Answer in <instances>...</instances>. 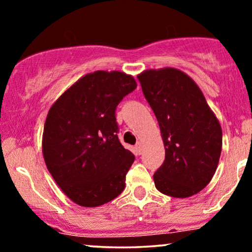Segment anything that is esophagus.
Instances as JSON below:
<instances>
[{"mask_svg": "<svg viewBox=\"0 0 252 252\" xmlns=\"http://www.w3.org/2000/svg\"><path fill=\"white\" fill-rule=\"evenodd\" d=\"M135 149H136V152H137V154H142V144H141L140 142L136 144Z\"/></svg>", "mask_w": 252, "mask_h": 252, "instance_id": "esophagus-1", "label": "esophagus"}]
</instances>
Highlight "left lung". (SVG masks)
Listing matches in <instances>:
<instances>
[{"label": "left lung", "instance_id": "obj_1", "mask_svg": "<svg viewBox=\"0 0 252 252\" xmlns=\"http://www.w3.org/2000/svg\"><path fill=\"white\" fill-rule=\"evenodd\" d=\"M144 97L158 118L166 158L155 172V187L173 198L200 192L215 175L221 153V126L204 94L178 68L137 74Z\"/></svg>", "mask_w": 252, "mask_h": 252}]
</instances>
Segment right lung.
<instances>
[{
  "label": "right lung",
  "instance_id": "1",
  "mask_svg": "<svg viewBox=\"0 0 252 252\" xmlns=\"http://www.w3.org/2000/svg\"><path fill=\"white\" fill-rule=\"evenodd\" d=\"M136 86L124 72L94 71L72 84L48 110L43 160L60 189L79 206H100L126 187L135 156L118 141L115 110Z\"/></svg>",
  "mask_w": 252,
  "mask_h": 252
}]
</instances>
